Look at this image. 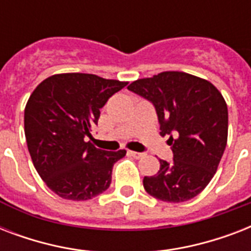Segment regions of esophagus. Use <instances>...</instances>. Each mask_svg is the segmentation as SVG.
<instances>
[{
	"instance_id": "esophagus-1",
	"label": "esophagus",
	"mask_w": 251,
	"mask_h": 251,
	"mask_svg": "<svg viewBox=\"0 0 251 251\" xmlns=\"http://www.w3.org/2000/svg\"><path fill=\"white\" fill-rule=\"evenodd\" d=\"M130 156L135 157V159H142V157L145 156V153L143 152H137V151H129Z\"/></svg>"
}]
</instances>
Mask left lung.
Here are the masks:
<instances>
[{"label":"left lung","instance_id":"left-lung-1","mask_svg":"<svg viewBox=\"0 0 251 251\" xmlns=\"http://www.w3.org/2000/svg\"><path fill=\"white\" fill-rule=\"evenodd\" d=\"M127 90L155 105L161 135H169L173 161H160L156 175L143 178L146 191L163 202L198 195L218 171L228 139V108L208 80L183 72H163L134 80Z\"/></svg>","mask_w":251,"mask_h":251}]
</instances>
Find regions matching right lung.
Masks as SVG:
<instances>
[{"instance_id":"add662e5","label":"right lung","mask_w":251,"mask_h":251,"mask_svg":"<svg viewBox=\"0 0 251 251\" xmlns=\"http://www.w3.org/2000/svg\"><path fill=\"white\" fill-rule=\"evenodd\" d=\"M127 84L95 74L48 76L33 90L25 108L28 152L45 185L69 201H87L105 191L114 163L125 150L96 149L86 137L98 125L100 108Z\"/></svg>"}]
</instances>
